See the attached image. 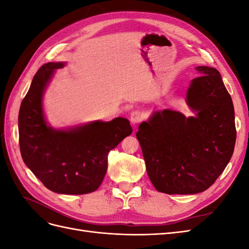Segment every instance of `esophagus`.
I'll return each mask as SVG.
<instances>
[{
  "label": "esophagus",
  "instance_id": "34e87169",
  "mask_svg": "<svg viewBox=\"0 0 249 249\" xmlns=\"http://www.w3.org/2000/svg\"><path fill=\"white\" fill-rule=\"evenodd\" d=\"M130 120H131V124H132L133 125H136V124L140 122V120H141V114H140L139 110H134V111L131 113Z\"/></svg>",
  "mask_w": 249,
  "mask_h": 249
}]
</instances>
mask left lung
<instances>
[{"label": "left lung", "mask_w": 249, "mask_h": 249, "mask_svg": "<svg viewBox=\"0 0 249 249\" xmlns=\"http://www.w3.org/2000/svg\"><path fill=\"white\" fill-rule=\"evenodd\" d=\"M186 116L170 109L154 111L136 133L147 176L158 191L197 194L207 190L227 167L236 143L235 111L219 71L195 67Z\"/></svg>", "instance_id": "8db88e82"}]
</instances>
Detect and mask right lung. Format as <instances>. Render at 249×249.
Masks as SVG:
<instances>
[{
    "label": "right lung",
    "mask_w": 249,
    "mask_h": 249,
    "mask_svg": "<svg viewBox=\"0 0 249 249\" xmlns=\"http://www.w3.org/2000/svg\"><path fill=\"white\" fill-rule=\"evenodd\" d=\"M66 62L43 64L34 76L18 113L22 160L49 190L86 194L102 185L108 154L132 134L130 122L116 117L67 127H53L43 108V94L55 71Z\"/></svg>",
    "instance_id": "1"
}]
</instances>
